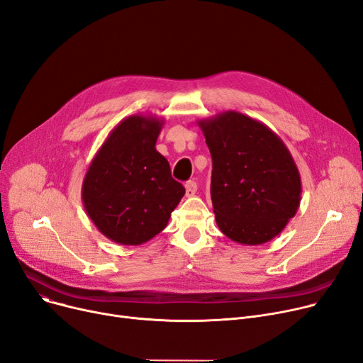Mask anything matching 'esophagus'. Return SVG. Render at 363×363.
I'll list each match as a JSON object with an SVG mask.
<instances>
[{
    "label": "esophagus",
    "instance_id": "esophagus-1",
    "mask_svg": "<svg viewBox=\"0 0 363 363\" xmlns=\"http://www.w3.org/2000/svg\"><path fill=\"white\" fill-rule=\"evenodd\" d=\"M185 193H186V197H193L197 193V184L194 181H188L185 184Z\"/></svg>",
    "mask_w": 363,
    "mask_h": 363
}]
</instances>
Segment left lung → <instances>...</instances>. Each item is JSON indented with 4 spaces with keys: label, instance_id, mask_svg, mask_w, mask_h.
<instances>
[{
    "label": "left lung",
    "instance_id": "obj_1",
    "mask_svg": "<svg viewBox=\"0 0 363 363\" xmlns=\"http://www.w3.org/2000/svg\"><path fill=\"white\" fill-rule=\"evenodd\" d=\"M199 126L212 155L211 196L219 230L240 244L271 241L300 206L301 181L291 152L272 129L234 110Z\"/></svg>",
    "mask_w": 363,
    "mask_h": 363
}]
</instances>
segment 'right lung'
Listing matches in <instances>:
<instances>
[{"mask_svg": "<svg viewBox=\"0 0 363 363\" xmlns=\"http://www.w3.org/2000/svg\"><path fill=\"white\" fill-rule=\"evenodd\" d=\"M163 119L132 114L114 128L94 156L82 201L97 230L122 245H140L162 233L185 194L156 150Z\"/></svg>", "mask_w": 363, "mask_h": 363, "instance_id": "right-lung-1", "label": "right lung"}]
</instances>
